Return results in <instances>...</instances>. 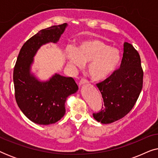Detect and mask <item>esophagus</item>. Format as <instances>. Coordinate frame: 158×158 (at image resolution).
Masks as SVG:
<instances>
[{"instance_id":"1","label":"esophagus","mask_w":158,"mask_h":158,"mask_svg":"<svg viewBox=\"0 0 158 158\" xmlns=\"http://www.w3.org/2000/svg\"><path fill=\"white\" fill-rule=\"evenodd\" d=\"M88 83V81H87V80L83 78V79H81V81H80V82H79V85L81 86V85H83V84H85V83Z\"/></svg>"}]
</instances>
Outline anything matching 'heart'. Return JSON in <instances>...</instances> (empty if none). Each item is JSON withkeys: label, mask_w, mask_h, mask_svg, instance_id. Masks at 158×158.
Returning <instances> with one entry per match:
<instances>
[{"label": "heart", "mask_w": 158, "mask_h": 158, "mask_svg": "<svg viewBox=\"0 0 158 158\" xmlns=\"http://www.w3.org/2000/svg\"><path fill=\"white\" fill-rule=\"evenodd\" d=\"M66 58L75 68H81L83 63H88L87 70L90 78L101 81L110 76L117 68L121 52L100 40L90 39L82 42L76 49H68Z\"/></svg>", "instance_id": "heart-1"}]
</instances>
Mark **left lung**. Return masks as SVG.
Masks as SVG:
<instances>
[{
	"label": "left lung",
	"instance_id": "left-lung-1",
	"mask_svg": "<svg viewBox=\"0 0 158 158\" xmlns=\"http://www.w3.org/2000/svg\"><path fill=\"white\" fill-rule=\"evenodd\" d=\"M143 70L139 53L128 42L124 43L120 68L96 84L103 100L102 109L93 114L97 122L111 124L126 116L135 106L142 89Z\"/></svg>",
	"mask_w": 158,
	"mask_h": 158
}]
</instances>
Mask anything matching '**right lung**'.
<instances>
[{
	"label": "right lung",
	"mask_w": 158,
	"mask_h": 158,
	"mask_svg": "<svg viewBox=\"0 0 158 158\" xmlns=\"http://www.w3.org/2000/svg\"><path fill=\"white\" fill-rule=\"evenodd\" d=\"M68 23L42 29L27 40L19 52L14 70L15 98L23 114L34 123L48 125L65 114L67 98L78 90L74 79L55 73L41 81L31 73L34 57L42 45L57 43Z\"/></svg>",
	"instance_id": "right-lung-1"
}]
</instances>
